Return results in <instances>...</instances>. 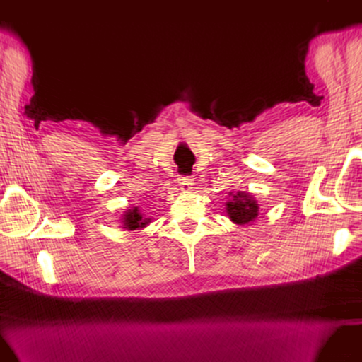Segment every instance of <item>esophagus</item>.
<instances>
[{"instance_id": "1", "label": "esophagus", "mask_w": 362, "mask_h": 362, "mask_svg": "<svg viewBox=\"0 0 362 362\" xmlns=\"http://www.w3.org/2000/svg\"><path fill=\"white\" fill-rule=\"evenodd\" d=\"M193 180L192 178H189V177H185V178H180V187H181V190L182 192H190L192 189H193Z\"/></svg>"}]
</instances>
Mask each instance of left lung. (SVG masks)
<instances>
[{"mask_svg": "<svg viewBox=\"0 0 362 362\" xmlns=\"http://www.w3.org/2000/svg\"><path fill=\"white\" fill-rule=\"evenodd\" d=\"M229 196H231V199L225 204L228 217L237 225L255 222V218L259 214V204L254 198V194L246 192H231Z\"/></svg>", "mask_w": 362, "mask_h": 362, "instance_id": "1", "label": "left lung"}]
</instances>
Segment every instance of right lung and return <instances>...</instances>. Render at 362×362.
<instances>
[{
	"label": "right lung",
	"instance_id": "obj_1",
	"mask_svg": "<svg viewBox=\"0 0 362 362\" xmlns=\"http://www.w3.org/2000/svg\"><path fill=\"white\" fill-rule=\"evenodd\" d=\"M120 221H122V228L128 229V231H136V229H141L151 223V218L141 213L139 210V206H133L129 208V210H127L122 214V218H120Z\"/></svg>",
	"mask_w": 362,
	"mask_h": 362
}]
</instances>
